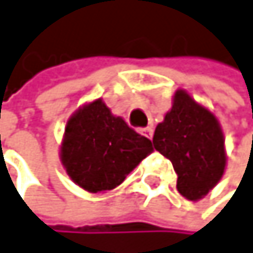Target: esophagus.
Instances as JSON below:
<instances>
[{
	"mask_svg": "<svg viewBox=\"0 0 253 253\" xmlns=\"http://www.w3.org/2000/svg\"><path fill=\"white\" fill-rule=\"evenodd\" d=\"M139 132H141V135H144L145 138H149V139H152V136H153V129H152V127L139 129Z\"/></svg>",
	"mask_w": 253,
	"mask_h": 253,
	"instance_id": "34e87169",
	"label": "esophagus"
}]
</instances>
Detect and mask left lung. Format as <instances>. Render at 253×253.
I'll return each instance as SVG.
<instances>
[{"mask_svg":"<svg viewBox=\"0 0 253 253\" xmlns=\"http://www.w3.org/2000/svg\"><path fill=\"white\" fill-rule=\"evenodd\" d=\"M153 147L177 173V191L188 200L205 196L225 171V139L217 118L187 92L177 91L171 111L156 126Z\"/></svg>","mask_w":253,"mask_h":253,"instance_id":"left-lung-1","label":"left lung"}]
</instances>
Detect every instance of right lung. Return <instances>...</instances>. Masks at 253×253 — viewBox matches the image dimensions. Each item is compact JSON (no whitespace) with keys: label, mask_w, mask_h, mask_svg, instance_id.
Here are the masks:
<instances>
[{"label":"right lung","mask_w":253,"mask_h":253,"mask_svg":"<svg viewBox=\"0 0 253 253\" xmlns=\"http://www.w3.org/2000/svg\"><path fill=\"white\" fill-rule=\"evenodd\" d=\"M152 150L150 139L114 117L98 98L68 121L62 162L79 187L100 193L118 187Z\"/></svg>","instance_id":"add662e5"}]
</instances>
